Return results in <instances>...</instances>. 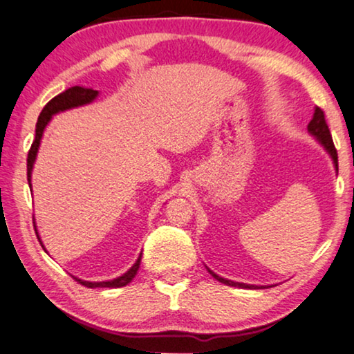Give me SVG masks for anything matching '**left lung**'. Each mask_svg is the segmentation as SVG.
<instances>
[{
  "label": "left lung",
  "instance_id": "8db88e82",
  "mask_svg": "<svg viewBox=\"0 0 354 354\" xmlns=\"http://www.w3.org/2000/svg\"><path fill=\"white\" fill-rule=\"evenodd\" d=\"M308 132L311 133L313 137L317 140L319 145H321V147L328 153V156H330L332 161H333V167H335V171L338 172V156H337V149H335V147H333L330 130H328V127H327L326 118H324V111H322L321 108L314 109V114H313L311 122L308 124ZM206 269H207V272H209L216 280H219V282H222L224 285H229V287L250 288V290L274 287V285H250V283H243V282H234V280L224 279V277H221V275H217L216 272H212V270H211L209 268H206Z\"/></svg>",
  "mask_w": 354,
  "mask_h": 354
}]
</instances>
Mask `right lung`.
Returning a JSON list of instances; mask_svg holds the SVG:
<instances>
[{"label":"right lung","instance_id":"1","mask_svg":"<svg viewBox=\"0 0 354 354\" xmlns=\"http://www.w3.org/2000/svg\"><path fill=\"white\" fill-rule=\"evenodd\" d=\"M98 95H100L98 90L85 88V86H71V88H67L66 91H62V93L55 96V98H53L50 103L45 106V108H43V111L40 113V115H38V120H37L35 140H33L32 148H30V151H28V158H27L28 187L32 188V171H33V164H35V159H37L38 148H40L43 132H45L46 125L50 124L53 115L57 114V113H62V111L74 109V108H79V106H85V104L93 103ZM33 227H35V234H37L38 240H40V243H41V239H40V235H38L35 222H33ZM41 246H43V250L46 251L45 245L41 243ZM140 261H142V253H140L138 259L135 261V264L127 270V272L119 275V277H115L113 280H103V282H88V280H82V279H77V277H75V280H79L82 285H85V287H88V288H100V287L101 288H119V287H125V285L132 282L135 275H137V270L140 268Z\"/></svg>","mask_w":354,"mask_h":354}]
</instances>
